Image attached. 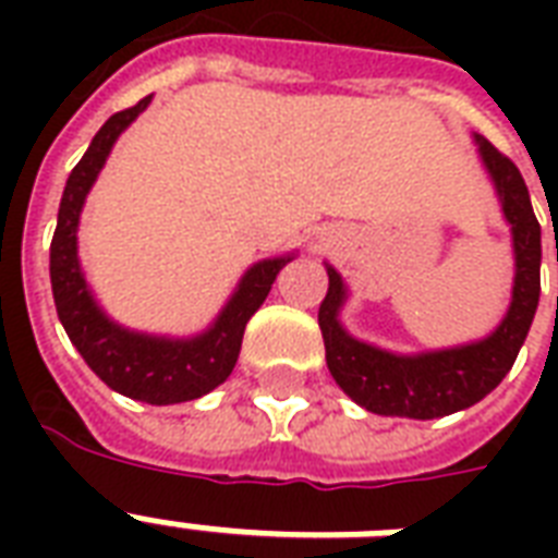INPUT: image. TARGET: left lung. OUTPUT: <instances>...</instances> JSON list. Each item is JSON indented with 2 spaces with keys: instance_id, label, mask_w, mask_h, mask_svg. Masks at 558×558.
<instances>
[{
  "instance_id": "obj_1",
  "label": "left lung",
  "mask_w": 558,
  "mask_h": 558,
  "mask_svg": "<svg viewBox=\"0 0 558 558\" xmlns=\"http://www.w3.org/2000/svg\"><path fill=\"white\" fill-rule=\"evenodd\" d=\"M477 150L495 182L507 222L512 228L515 248V283L512 304L493 336L463 344V348L434 350L416 356H397L353 339L339 324V310L348 298L344 280L327 266L330 289L318 310L327 367L339 388L353 402L381 416H411L434 420L475 405L501 385L527 339L542 292V226H538L530 193L519 168L501 150H495L484 135H475Z\"/></svg>"
}]
</instances>
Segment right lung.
Segmentation results:
<instances>
[{"instance_id":"1","label":"right lung","mask_w":558,"mask_h":558,"mask_svg":"<svg viewBox=\"0 0 558 558\" xmlns=\"http://www.w3.org/2000/svg\"><path fill=\"white\" fill-rule=\"evenodd\" d=\"M147 104L150 98H142L135 107L121 109L109 118L69 173L51 240V292L72 344L109 388L150 405H173L199 399L228 379L240 356L245 324L260 310L278 271L292 257L287 254L254 263L226 310L217 315V322L193 339H159L109 322L83 280L77 260V222L86 193L95 185L112 144L138 118V112L147 109Z\"/></svg>"}]
</instances>
